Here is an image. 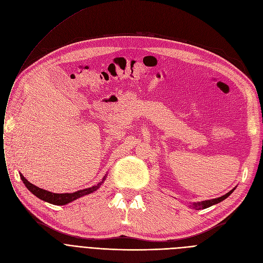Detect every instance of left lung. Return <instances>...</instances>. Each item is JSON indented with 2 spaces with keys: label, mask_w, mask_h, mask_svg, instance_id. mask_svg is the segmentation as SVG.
<instances>
[{
  "label": "left lung",
  "mask_w": 263,
  "mask_h": 263,
  "mask_svg": "<svg viewBox=\"0 0 263 263\" xmlns=\"http://www.w3.org/2000/svg\"><path fill=\"white\" fill-rule=\"evenodd\" d=\"M235 189H236V187H235L233 190H230L228 193H226V194H224V195H222V196H220V197H218V198H212V199L202 200V202L191 203V204H190V207L192 206L194 209L200 210V209H206V208H208V207H210V206H213V205H215V204H219L220 202H222V200H224V199L227 198L231 193H233V192L235 191Z\"/></svg>",
  "instance_id": "left-lung-1"
}]
</instances>
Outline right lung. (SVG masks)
<instances>
[{"mask_svg":"<svg viewBox=\"0 0 263 263\" xmlns=\"http://www.w3.org/2000/svg\"><path fill=\"white\" fill-rule=\"evenodd\" d=\"M20 177H21L23 183L25 184V187L30 192H32L35 196H37L38 198L44 200V202H48L50 204L57 205V206H63V205H67V204L73 202V200L80 198L82 196L88 195L92 192L97 191L102 186V183L105 181L107 175H105L103 177L102 181H100L98 184H96V186H92L90 188H86V189H83V190H79V191L73 192V193H53V192H50V191H46L44 189H41V188L35 186V184H33V183H30L21 173H20Z\"/></svg>","mask_w":263,"mask_h":263,"instance_id":"obj_1","label":"right lung"}]
</instances>
